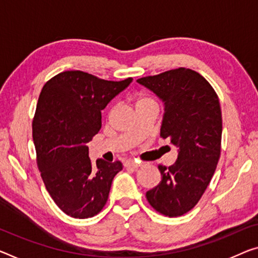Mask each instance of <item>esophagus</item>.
Returning <instances> with one entry per match:
<instances>
[{
  "label": "esophagus",
  "instance_id": "esophagus-1",
  "mask_svg": "<svg viewBox=\"0 0 258 258\" xmlns=\"http://www.w3.org/2000/svg\"><path fill=\"white\" fill-rule=\"evenodd\" d=\"M141 164H138V162L134 161V160H126L124 162V167H133V168H137L140 167Z\"/></svg>",
  "mask_w": 258,
  "mask_h": 258
}]
</instances>
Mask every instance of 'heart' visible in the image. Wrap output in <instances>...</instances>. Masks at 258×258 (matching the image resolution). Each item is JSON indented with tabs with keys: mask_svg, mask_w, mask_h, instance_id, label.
I'll list each match as a JSON object with an SVG mask.
<instances>
[{
	"mask_svg": "<svg viewBox=\"0 0 258 258\" xmlns=\"http://www.w3.org/2000/svg\"><path fill=\"white\" fill-rule=\"evenodd\" d=\"M150 102H154L152 98L146 96L144 93H138L136 96V107H140L142 105L150 104Z\"/></svg>",
	"mask_w": 258,
	"mask_h": 258,
	"instance_id": "heart-1",
	"label": "heart"
}]
</instances>
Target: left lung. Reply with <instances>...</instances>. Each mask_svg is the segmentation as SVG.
Segmentation results:
<instances>
[{
    "label": "left lung",
    "mask_w": 258,
    "mask_h": 258,
    "mask_svg": "<svg viewBox=\"0 0 258 258\" xmlns=\"http://www.w3.org/2000/svg\"><path fill=\"white\" fill-rule=\"evenodd\" d=\"M137 82L164 102L160 136L179 149L174 165L158 166L161 181L146 191V198L161 215L179 217L201 200L220 158L219 99L207 79L191 69H173Z\"/></svg>",
    "instance_id": "8db88e82"
}]
</instances>
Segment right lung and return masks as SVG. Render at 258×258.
I'll return each instance as SVG.
<instances>
[{"instance_id": "add662e5", "label": "right lung", "mask_w": 258, "mask_h": 258, "mask_svg": "<svg viewBox=\"0 0 258 258\" xmlns=\"http://www.w3.org/2000/svg\"><path fill=\"white\" fill-rule=\"evenodd\" d=\"M132 82L71 70L43 85L32 123L37 164L47 191L66 215L93 217L108 200L122 164L98 159L94 166L88 143L101 128V110Z\"/></svg>"}]
</instances>
